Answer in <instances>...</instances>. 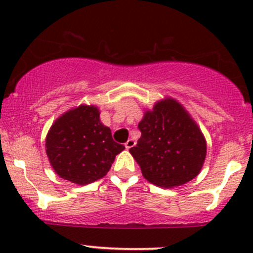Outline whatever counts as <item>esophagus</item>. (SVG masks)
<instances>
[{
	"mask_svg": "<svg viewBox=\"0 0 253 253\" xmlns=\"http://www.w3.org/2000/svg\"><path fill=\"white\" fill-rule=\"evenodd\" d=\"M135 145V140L134 139H128V140L126 141V143H125V147H126L127 150L128 149H130V147H133Z\"/></svg>",
	"mask_w": 253,
	"mask_h": 253,
	"instance_id": "34e87169",
	"label": "esophagus"
}]
</instances>
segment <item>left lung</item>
<instances>
[{
	"label": "left lung",
	"mask_w": 253,
	"mask_h": 253,
	"mask_svg": "<svg viewBox=\"0 0 253 253\" xmlns=\"http://www.w3.org/2000/svg\"><path fill=\"white\" fill-rule=\"evenodd\" d=\"M138 144L129 149L144 178L161 188H175L194 179L207 155L201 128L176 98L167 96L146 109L138 125Z\"/></svg>",
	"instance_id": "left-lung-1"
}]
</instances>
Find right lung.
Instances as JSON below:
<instances>
[{
    "mask_svg": "<svg viewBox=\"0 0 253 253\" xmlns=\"http://www.w3.org/2000/svg\"><path fill=\"white\" fill-rule=\"evenodd\" d=\"M95 104H80L54 120L46 135L45 150L60 178L85 185L107 175L125 146L115 143L109 127L101 123Z\"/></svg>",
    "mask_w": 253,
    "mask_h": 253,
    "instance_id": "obj_1",
    "label": "right lung"
}]
</instances>
